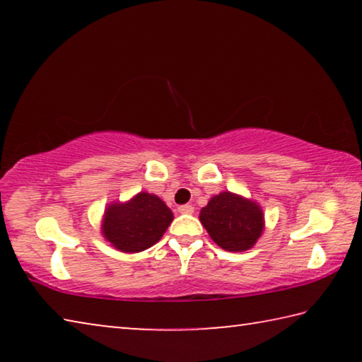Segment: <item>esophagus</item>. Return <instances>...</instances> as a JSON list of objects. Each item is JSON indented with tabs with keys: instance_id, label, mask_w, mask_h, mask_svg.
<instances>
[{
	"instance_id": "1",
	"label": "esophagus",
	"mask_w": 362,
	"mask_h": 362,
	"mask_svg": "<svg viewBox=\"0 0 362 362\" xmlns=\"http://www.w3.org/2000/svg\"><path fill=\"white\" fill-rule=\"evenodd\" d=\"M193 211H194V207L192 204H183V206L179 207V212L180 214H185V216H189V214H193Z\"/></svg>"
}]
</instances>
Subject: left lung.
I'll use <instances>...</instances> for the list:
<instances>
[{
    "label": "left lung",
    "instance_id": "obj_1",
    "mask_svg": "<svg viewBox=\"0 0 362 362\" xmlns=\"http://www.w3.org/2000/svg\"><path fill=\"white\" fill-rule=\"evenodd\" d=\"M199 222L212 241L228 252L252 249L265 230L262 206L231 192L212 196L199 212Z\"/></svg>",
    "mask_w": 362,
    "mask_h": 362
}]
</instances>
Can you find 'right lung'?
I'll return each mask as SVG.
<instances>
[{
	"label": "right lung",
	"mask_w": 362,
	"mask_h": 362,
	"mask_svg": "<svg viewBox=\"0 0 362 362\" xmlns=\"http://www.w3.org/2000/svg\"><path fill=\"white\" fill-rule=\"evenodd\" d=\"M173 220V211L159 196L140 192L124 203L112 201L105 207L100 233L119 252L137 254L155 246Z\"/></svg>",
	"instance_id": "right-lung-1"
}]
</instances>
